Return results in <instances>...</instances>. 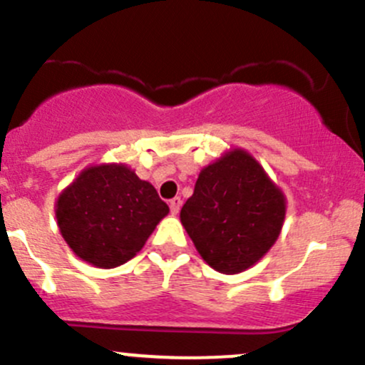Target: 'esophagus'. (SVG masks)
I'll list each match as a JSON object with an SVG mask.
<instances>
[{"label": "esophagus", "instance_id": "esophagus-1", "mask_svg": "<svg viewBox=\"0 0 365 365\" xmlns=\"http://www.w3.org/2000/svg\"><path fill=\"white\" fill-rule=\"evenodd\" d=\"M180 207H182V199H180V197H175V199H171V200H170L171 215H178Z\"/></svg>", "mask_w": 365, "mask_h": 365}]
</instances>
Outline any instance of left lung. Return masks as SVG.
Returning <instances> with one entry per match:
<instances>
[{"label":"left lung","mask_w":365,"mask_h":365,"mask_svg":"<svg viewBox=\"0 0 365 365\" xmlns=\"http://www.w3.org/2000/svg\"><path fill=\"white\" fill-rule=\"evenodd\" d=\"M287 197L249 150L233 148L200 170L180 221L212 269L237 274L257 264L282 233Z\"/></svg>","instance_id":"8db88e82"}]
</instances>
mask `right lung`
I'll use <instances>...</instances> for the list:
<instances>
[{
    "label": "right lung",
    "mask_w": 365,
    "mask_h": 365,
    "mask_svg": "<svg viewBox=\"0 0 365 365\" xmlns=\"http://www.w3.org/2000/svg\"><path fill=\"white\" fill-rule=\"evenodd\" d=\"M168 212L156 188L125 163L86 166L54 202L63 240L78 259L101 269L135 257Z\"/></svg>",
    "instance_id": "obj_1"
}]
</instances>
